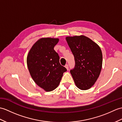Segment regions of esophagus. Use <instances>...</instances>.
Listing matches in <instances>:
<instances>
[{
  "mask_svg": "<svg viewBox=\"0 0 122 122\" xmlns=\"http://www.w3.org/2000/svg\"><path fill=\"white\" fill-rule=\"evenodd\" d=\"M65 67H66V68L67 70H69V66H68V64H66V66H65Z\"/></svg>",
  "mask_w": 122,
  "mask_h": 122,
  "instance_id": "esophagus-1",
  "label": "esophagus"
}]
</instances>
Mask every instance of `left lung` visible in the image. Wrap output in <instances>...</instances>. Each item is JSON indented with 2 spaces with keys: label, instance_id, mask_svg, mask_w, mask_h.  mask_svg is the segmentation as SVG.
<instances>
[{
  "label": "left lung",
  "instance_id": "obj_1",
  "mask_svg": "<svg viewBox=\"0 0 122 122\" xmlns=\"http://www.w3.org/2000/svg\"><path fill=\"white\" fill-rule=\"evenodd\" d=\"M66 41L74 56L75 66L70 71L79 89L90 88L100 74L102 53L98 45L84 35L67 36Z\"/></svg>",
  "mask_w": 122,
  "mask_h": 122
}]
</instances>
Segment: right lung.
I'll list each match as a JSON object with an SVG mask.
<instances>
[{"mask_svg":"<svg viewBox=\"0 0 122 122\" xmlns=\"http://www.w3.org/2000/svg\"><path fill=\"white\" fill-rule=\"evenodd\" d=\"M57 38H41L30 48L27 56V65L31 77L46 92L55 90L60 83L66 67L59 62V56L54 50Z\"/></svg>","mask_w":122,"mask_h":122,"instance_id":"right-lung-1","label":"right lung"}]
</instances>
